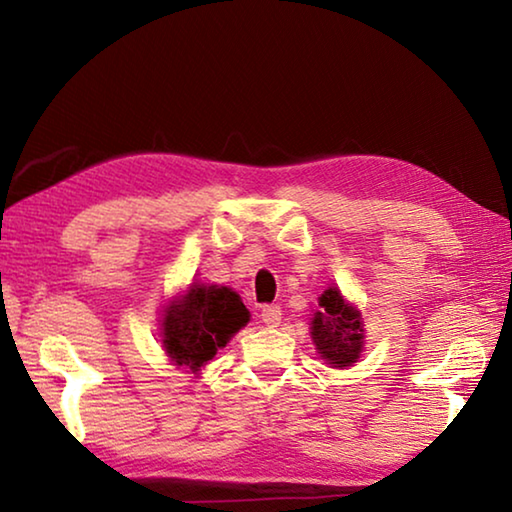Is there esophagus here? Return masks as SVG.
<instances>
[{"label":"esophagus","mask_w":512,"mask_h":512,"mask_svg":"<svg viewBox=\"0 0 512 512\" xmlns=\"http://www.w3.org/2000/svg\"><path fill=\"white\" fill-rule=\"evenodd\" d=\"M262 323L266 325V327H277L280 325V320H282V309L277 307V305H268V307H264L262 309Z\"/></svg>","instance_id":"34e87169"}]
</instances>
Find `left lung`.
<instances>
[{"label": "left lung", "instance_id": "obj_1", "mask_svg": "<svg viewBox=\"0 0 512 512\" xmlns=\"http://www.w3.org/2000/svg\"><path fill=\"white\" fill-rule=\"evenodd\" d=\"M311 341L320 359L332 368H348L363 352V318L357 305L339 287H327L318 296V309L309 320Z\"/></svg>", "mask_w": 512, "mask_h": 512}]
</instances>
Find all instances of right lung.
Masks as SVG:
<instances>
[{"label":"right lung","instance_id":"1","mask_svg":"<svg viewBox=\"0 0 512 512\" xmlns=\"http://www.w3.org/2000/svg\"><path fill=\"white\" fill-rule=\"evenodd\" d=\"M248 320L237 291L196 280L162 307L160 343L173 366L198 375Z\"/></svg>","mask_w":512,"mask_h":512}]
</instances>
